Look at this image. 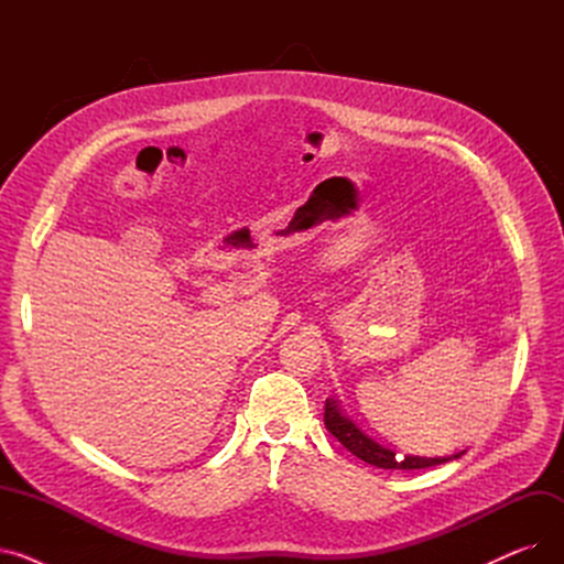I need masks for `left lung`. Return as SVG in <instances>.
<instances>
[{
    "mask_svg": "<svg viewBox=\"0 0 564 564\" xmlns=\"http://www.w3.org/2000/svg\"><path fill=\"white\" fill-rule=\"evenodd\" d=\"M324 425H327V430L343 443V446L351 455H357L359 459H364L366 464L377 466V468L413 470V468L436 466V464L451 462V459H457V457L464 455V451H462L453 457H413V455L400 457L393 451L379 446L377 441H372L368 434H364L357 425H354V421L340 409L336 398H327V404H324Z\"/></svg>",
    "mask_w": 564,
    "mask_h": 564,
    "instance_id": "8db88e82",
    "label": "left lung"
}]
</instances>
